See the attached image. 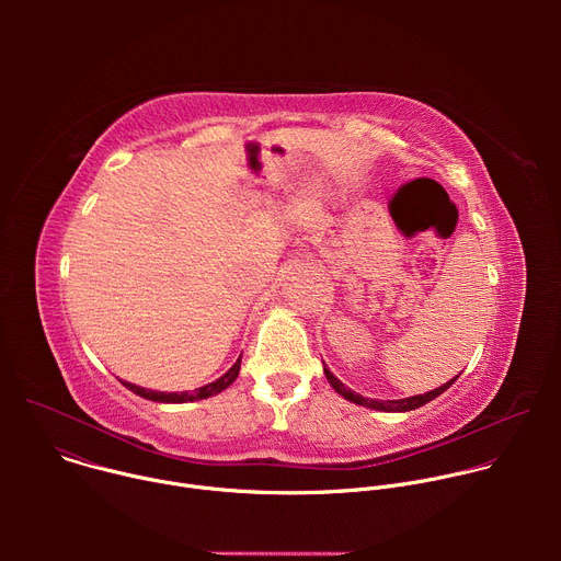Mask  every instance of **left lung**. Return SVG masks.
<instances>
[{
  "instance_id": "obj_1",
  "label": "left lung",
  "mask_w": 561,
  "mask_h": 561,
  "mask_svg": "<svg viewBox=\"0 0 561 561\" xmlns=\"http://www.w3.org/2000/svg\"><path fill=\"white\" fill-rule=\"evenodd\" d=\"M324 375H327V379H329V383L342 394V397H346L348 402H353V404H359V407H368V409H373V411H386V413H404V411H415V409H420V407H424L426 402H431V399H435L437 394H442L455 379H450L448 383H444V386H439V388H435V390H431V392H424V394H415V397H407V399H390V402H377V399H366V397H362V394H357V392H353L351 388H346L329 368H324Z\"/></svg>"
}]
</instances>
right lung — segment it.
I'll return each instance as SVG.
<instances>
[{"label":"right lung","mask_w":561,"mask_h":561,"mask_svg":"<svg viewBox=\"0 0 561 561\" xmlns=\"http://www.w3.org/2000/svg\"><path fill=\"white\" fill-rule=\"evenodd\" d=\"M239 366H242V357H239L232 368L228 373H224L219 379L202 386V388H195L193 392H159V390H148V388H141V386H135V383H128V381H122L128 390H133L135 394L144 397V399H152V402H167V404H182V402H195V399H206V397H213L217 392H221L224 388H228L234 377L239 375Z\"/></svg>","instance_id":"obj_1"}]
</instances>
